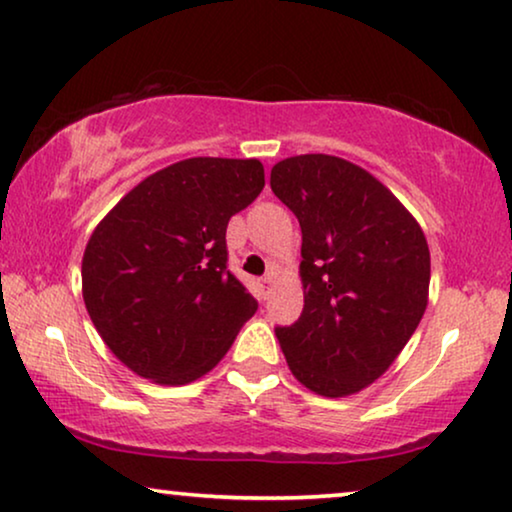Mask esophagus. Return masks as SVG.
Segmentation results:
<instances>
[{"mask_svg":"<svg viewBox=\"0 0 512 512\" xmlns=\"http://www.w3.org/2000/svg\"><path fill=\"white\" fill-rule=\"evenodd\" d=\"M272 282H275V277H272V272H268V275L261 277V293H263V296H268V293H270Z\"/></svg>","mask_w":512,"mask_h":512,"instance_id":"esophagus-1","label":"esophagus"}]
</instances>
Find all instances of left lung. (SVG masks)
I'll list each match as a JSON object with an SVG mask.
<instances>
[{
  "label": "left lung",
  "instance_id": "8db88e82",
  "mask_svg": "<svg viewBox=\"0 0 512 512\" xmlns=\"http://www.w3.org/2000/svg\"><path fill=\"white\" fill-rule=\"evenodd\" d=\"M270 188L303 230L305 307L296 324L275 328L286 363L314 394H356L396 361L422 321L429 244L396 195L349 160H279Z\"/></svg>",
  "mask_w": 512,
  "mask_h": 512
}]
</instances>
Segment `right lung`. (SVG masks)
<instances>
[{
  "label": "right lung",
  "mask_w": 512,
  "mask_h": 512,
  "mask_svg": "<svg viewBox=\"0 0 512 512\" xmlns=\"http://www.w3.org/2000/svg\"><path fill=\"white\" fill-rule=\"evenodd\" d=\"M263 186L256 158L179 160L97 223L81 263L83 300L132 373L158 384L198 380L254 317L256 298L228 270L226 228Z\"/></svg>",
  "instance_id": "add662e5"
}]
</instances>
